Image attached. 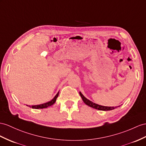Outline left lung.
<instances>
[{"label": "left lung", "instance_id": "left-lung-1", "mask_svg": "<svg viewBox=\"0 0 146 146\" xmlns=\"http://www.w3.org/2000/svg\"><path fill=\"white\" fill-rule=\"evenodd\" d=\"M80 94L81 97L82 99H83V102L86 104V105H88V106L91 107L92 108H93V109H98L99 110H104V111H107V110H113L115 109H116V108H117L118 107H106V106H100V105H98V104H96L94 102H91V100H88V99H86L85 98V97L82 94V93L81 92H80Z\"/></svg>", "mask_w": 146, "mask_h": 146}]
</instances>
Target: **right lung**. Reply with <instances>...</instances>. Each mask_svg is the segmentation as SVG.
<instances>
[{
  "label": "right lung",
  "instance_id": "right-lung-1",
  "mask_svg": "<svg viewBox=\"0 0 146 146\" xmlns=\"http://www.w3.org/2000/svg\"><path fill=\"white\" fill-rule=\"evenodd\" d=\"M59 94V92L57 93L56 96L54 97V99H52L49 102H47L46 103H44L42 104H39V105H36V106H29V107H32V109H44V108H47L48 107H50L51 106L53 105V104L56 101V99L58 98Z\"/></svg>",
  "mask_w": 146,
  "mask_h": 146
}]
</instances>
